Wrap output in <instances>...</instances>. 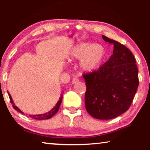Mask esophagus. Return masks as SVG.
<instances>
[{
  "label": "esophagus",
  "instance_id": "obj_1",
  "mask_svg": "<svg viewBox=\"0 0 150 150\" xmlns=\"http://www.w3.org/2000/svg\"><path fill=\"white\" fill-rule=\"evenodd\" d=\"M78 81H79V79L77 77H74L72 80V84L73 85L76 84V83H77Z\"/></svg>",
  "mask_w": 150,
  "mask_h": 150
}]
</instances>
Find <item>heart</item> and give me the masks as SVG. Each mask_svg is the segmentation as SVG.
I'll use <instances>...</instances> for the list:
<instances>
[{"instance_id": "obj_1", "label": "heart", "mask_w": 150, "mask_h": 150, "mask_svg": "<svg viewBox=\"0 0 150 150\" xmlns=\"http://www.w3.org/2000/svg\"><path fill=\"white\" fill-rule=\"evenodd\" d=\"M70 59L80 60L79 67L85 72L97 69L106 56V50L102 45L82 42L73 46L69 52Z\"/></svg>"}]
</instances>
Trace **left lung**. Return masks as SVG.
Returning a JSON list of instances; mask_svg holds the SVG:
<instances>
[{
    "label": "left lung",
    "instance_id": "obj_1",
    "mask_svg": "<svg viewBox=\"0 0 150 150\" xmlns=\"http://www.w3.org/2000/svg\"><path fill=\"white\" fill-rule=\"evenodd\" d=\"M102 38L114 45L113 53L97 71L83 75L87 87L85 103L91 116L109 120L130 108L139 85L138 70L128 48L104 35Z\"/></svg>",
    "mask_w": 150,
    "mask_h": 150
}]
</instances>
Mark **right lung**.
<instances>
[{
  "label": "right lung",
  "mask_w": 150,
  "mask_h": 150,
  "mask_svg": "<svg viewBox=\"0 0 150 150\" xmlns=\"http://www.w3.org/2000/svg\"><path fill=\"white\" fill-rule=\"evenodd\" d=\"M8 96H9V98H10V100H11V103H12V106H13V108L15 109V110H16L18 112H19L22 113V114H24V112H22L21 111V110H20V109L17 107L16 106H15L14 103L13 102V100H12V98L11 97V95H10V93L8 92ZM62 98H63V95H61V96L59 97V100L57 101V103L55 106H54V108H53L52 110H50L49 112H47L45 113V114H42V115H30V117L33 119H35V120H47V119H50L52 117V116H54L55 114L57 112L58 110H59V106L61 103H62Z\"/></svg>",
  "instance_id": "obj_1"
}]
</instances>
